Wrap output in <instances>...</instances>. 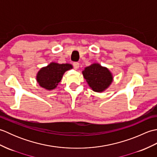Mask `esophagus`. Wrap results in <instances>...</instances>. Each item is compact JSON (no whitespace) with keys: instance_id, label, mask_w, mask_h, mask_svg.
<instances>
[{"instance_id":"obj_1","label":"esophagus","mask_w":157,"mask_h":157,"mask_svg":"<svg viewBox=\"0 0 157 157\" xmlns=\"http://www.w3.org/2000/svg\"><path fill=\"white\" fill-rule=\"evenodd\" d=\"M73 67H74V69H75V70L78 69H79V63H78V62H75V63H73Z\"/></svg>"}]
</instances>
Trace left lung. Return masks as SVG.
I'll return each mask as SVG.
<instances>
[{"mask_svg": "<svg viewBox=\"0 0 157 157\" xmlns=\"http://www.w3.org/2000/svg\"><path fill=\"white\" fill-rule=\"evenodd\" d=\"M82 74L93 91L102 92L111 84L113 77L108 68L98 63H93L85 67Z\"/></svg>", "mask_w": 157, "mask_h": 157, "instance_id": "1", "label": "left lung"}]
</instances>
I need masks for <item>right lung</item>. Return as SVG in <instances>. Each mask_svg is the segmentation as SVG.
<instances>
[{"label": "right lung", "mask_w": 157, "mask_h": 157, "mask_svg": "<svg viewBox=\"0 0 157 157\" xmlns=\"http://www.w3.org/2000/svg\"><path fill=\"white\" fill-rule=\"evenodd\" d=\"M72 68L73 66L69 63L59 64L51 62L39 70L36 75V81L40 87L47 90H52L61 81L63 74Z\"/></svg>", "instance_id": "add662e5"}]
</instances>
